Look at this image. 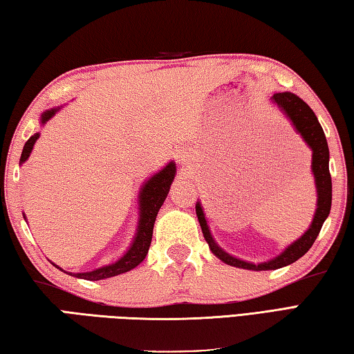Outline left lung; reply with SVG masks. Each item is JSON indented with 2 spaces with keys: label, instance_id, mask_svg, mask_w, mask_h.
<instances>
[{
  "label": "left lung",
  "instance_id": "left-lung-1",
  "mask_svg": "<svg viewBox=\"0 0 354 354\" xmlns=\"http://www.w3.org/2000/svg\"><path fill=\"white\" fill-rule=\"evenodd\" d=\"M271 100L272 104L277 105L279 110L291 120L295 131L300 134L301 139L305 140L306 145L310 147L313 151L311 170L317 189V209L316 214H314L310 229H308L299 240L289 244L280 255L274 257V259L269 261L254 265V263L235 259V257L224 252V250L218 246L209 230L201 204H196L198 221L201 224L203 235L205 241H207L212 252H214L221 261L226 263V265L241 269H250V271H272V269L283 268L291 265L294 261H297L300 257H304L308 250H310L313 243L316 241L320 229H322V224L326 220V216H328L331 209V175L328 167L330 151L328 144H326L325 133L319 124L316 114H314L311 108L308 106L299 95H295L292 93H275Z\"/></svg>",
  "mask_w": 354,
  "mask_h": 354
}]
</instances>
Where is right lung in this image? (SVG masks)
<instances>
[{
  "instance_id": "add662e5",
  "label": "right lung",
  "mask_w": 354,
  "mask_h": 354,
  "mask_svg": "<svg viewBox=\"0 0 354 354\" xmlns=\"http://www.w3.org/2000/svg\"><path fill=\"white\" fill-rule=\"evenodd\" d=\"M59 110L60 106L50 108V110L44 111L40 119L41 125L46 124V122L53 118V115H55V113ZM38 138H40V133H35L34 136H30L28 139V142L24 144L20 164L28 160ZM175 175H176V164L171 160V162L167 164L162 170H159L156 175H153L149 181L142 185V189L139 192V221H138L136 235H134L133 243L130 244V248H128L124 257H120L118 261L111 263V265L102 266L99 269H94V271L77 272V274L68 272V274L74 275L77 279H85V280L94 281V280L110 279V277H114V275L128 272L131 271L133 268H136L139 263L145 259V255L149 254L151 236H153V226H155L160 205L164 204L167 195H169L170 185L173 183V179H175ZM54 266L59 268L57 265Z\"/></svg>"
}]
</instances>
